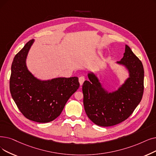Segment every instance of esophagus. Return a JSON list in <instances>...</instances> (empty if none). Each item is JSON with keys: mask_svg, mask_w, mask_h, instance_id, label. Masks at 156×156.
<instances>
[{"mask_svg": "<svg viewBox=\"0 0 156 156\" xmlns=\"http://www.w3.org/2000/svg\"><path fill=\"white\" fill-rule=\"evenodd\" d=\"M85 78L84 76H80L79 78V82H80V86H82L83 85V82H85Z\"/></svg>", "mask_w": 156, "mask_h": 156, "instance_id": "obj_1", "label": "esophagus"}]
</instances>
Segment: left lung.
<instances>
[{"label":"left lung","mask_w":156,"mask_h":156,"mask_svg":"<svg viewBox=\"0 0 156 156\" xmlns=\"http://www.w3.org/2000/svg\"><path fill=\"white\" fill-rule=\"evenodd\" d=\"M118 64L125 66L129 73L125 83L112 93L101 87L94 74L83 86V105L88 117L99 126L108 127L126 120L140 103L144 90V69L141 60L126 45L124 57Z\"/></svg>","instance_id":"8db88e82"}]
</instances>
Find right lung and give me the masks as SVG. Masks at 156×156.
<instances>
[{"label":"right lung","instance_id":"right-lung-1","mask_svg":"<svg viewBox=\"0 0 156 156\" xmlns=\"http://www.w3.org/2000/svg\"><path fill=\"white\" fill-rule=\"evenodd\" d=\"M34 39L27 43L13 59L9 88L11 96L23 115L39 123L58 117L67 101L80 87L78 77L41 81L26 66V58Z\"/></svg>","mask_w":156,"mask_h":156}]
</instances>
